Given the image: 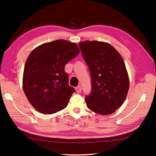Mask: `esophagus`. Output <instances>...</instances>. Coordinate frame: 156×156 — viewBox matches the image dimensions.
Segmentation results:
<instances>
[{
    "label": "esophagus",
    "mask_w": 156,
    "mask_h": 156,
    "mask_svg": "<svg viewBox=\"0 0 156 156\" xmlns=\"http://www.w3.org/2000/svg\"><path fill=\"white\" fill-rule=\"evenodd\" d=\"M75 89H76V92H78V93H80V92H81V87H80V86H78V87H76L75 88Z\"/></svg>",
    "instance_id": "34e87169"
}]
</instances>
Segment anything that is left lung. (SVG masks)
Instances as JSON below:
<instances>
[{
  "mask_svg": "<svg viewBox=\"0 0 156 156\" xmlns=\"http://www.w3.org/2000/svg\"><path fill=\"white\" fill-rule=\"evenodd\" d=\"M78 46L90 72L91 92L85 97L87 107L101 115L113 113L124 102L129 88L123 59L107 43L85 41Z\"/></svg>",
  "mask_w": 156,
  "mask_h": 156,
  "instance_id": "obj_1",
  "label": "left lung"
}]
</instances>
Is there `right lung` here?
<instances>
[{"instance_id": "right-lung-1", "label": "right lung", "mask_w": 156, "mask_h": 156, "mask_svg": "<svg viewBox=\"0 0 156 156\" xmlns=\"http://www.w3.org/2000/svg\"><path fill=\"white\" fill-rule=\"evenodd\" d=\"M80 49L74 43L58 39L39 45L25 62L23 88L28 101L44 114H54L67 107L76 91L69 86L65 66Z\"/></svg>"}]
</instances>
